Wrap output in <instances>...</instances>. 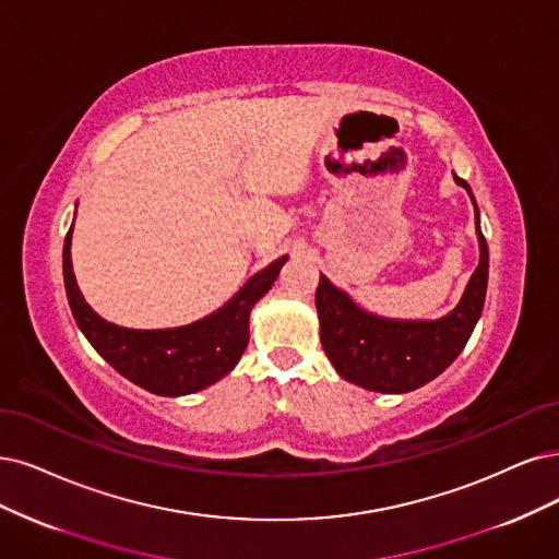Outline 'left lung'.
<instances>
[{
	"mask_svg": "<svg viewBox=\"0 0 559 559\" xmlns=\"http://www.w3.org/2000/svg\"><path fill=\"white\" fill-rule=\"evenodd\" d=\"M453 181L474 204L479 239V266L453 311L438 320H396L366 311L324 274L316 293L320 341L336 373L380 394H405L436 380L456 359L477 324L488 285V243L481 235L479 210L465 179Z\"/></svg>",
	"mask_w": 559,
	"mask_h": 559,
	"instance_id": "8db88e82",
	"label": "left lung"
}]
</instances>
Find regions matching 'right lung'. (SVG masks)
<instances>
[{
  "instance_id": "right-lung-1",
  "label": "right lung",
  "mask_w": 559,
  "mask_h": 559,
  "mask_svg": "<svg viewBox=\"0 0 559 559\" xmlns=\"http://www.w3.org/2000/svg\"><path fill=\"white\" fill-rule=\"evenodd\" d=\"M73 225L64 239V287L80 332L119 376L156 396H186L230 373L248 345L251 308L278 278L287 255L248 278L218 311L170 329H129L103 320L82 297L71 262Z\"/></svg>"
}]
</instances>
